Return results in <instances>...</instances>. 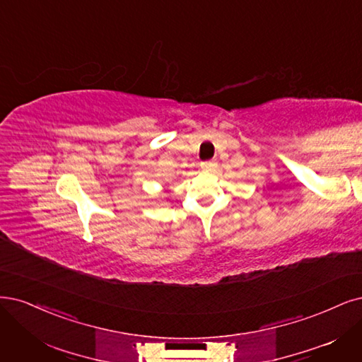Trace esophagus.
I'll return each mask as SVG.
<instances>
[{"instance_id":"1","label":"esophagus","mask_w":362,"mask_h":362,"mask_svg":"<svg viewBox=\"0 0 362 362\" xmlns=\"http://www.w3.org/2000/svg\"><path fill=\"white\" fill-rule=\"evenodd\" d=\"M201 166L205 172H213L217 168V161L216 160H206V161H202Z\"/></svg>"}]
</instances>
